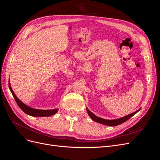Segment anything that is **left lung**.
<instances>
[{"label": "left lung", "mask_w": 160, "mask_h": 160, "mask_svg": "<svg viewBox=\"0 0 160 160\" xmlns=\"http://www.w3.org/2000/svg\"><path fill=\"white\" fill-rule=\"evenodd\" d=\"M139 110H140V109L135 111V112H134V113H131L129 115H128L126 116H125V117L121 118L119 119L108 120V119H105L98 117V116H96L95 115H94L93 113L91 112V111H89L88 108H87V111H88V115H89V117L92 119V120H93V121H95V122L99 123H101V124L109 125V126H116V125H118L119 124H122V123H124L125 122L128 121L130 118H132V116H133L135 113H137Z\"/></svg>", "instance_id": "left-lung-1"}]
</instances>
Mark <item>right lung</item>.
<instances>
[{
    "instance_id": "obj_1",
    "label": "right lung",
    "mask_w": 160,
    "mask_h": 160,
    "mask_svg": "<svg viewBox=\"0 0 160 160\" xmlns=\"http://www.w3.org/2000/svg\"><path fill=\"white\" fill-rule=\"evenodd\" d=\"M8 87L14 97V99L16 101L17 105H18V107L20 108L25 113L31 116H34V117H49V116L55 114L58 111V109H50V110H42V109H34V108L28 107V106L24 104L21 101L19 100L18 98L16 96V95L14 94V91L11 88L10 82L8 83Z\"/></svg>"
}]
</instances>
